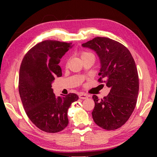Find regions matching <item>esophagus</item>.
<instances>
[{
	"instance_id": "obj_1",
	"label": "esophagus",
	"mask_w": 157,
	"mask_h": 157,
	"mask_svg": "<svg viewBox=\"0 0 157 157\" xmlns=\"http://www.w3.org/2000/svg\"><path fill=\"white\" fill-rule=\"evenodd\" d=\"M79 98L80 99H86V98H89V95L87 94H80L79 95Z\"/></svg>"
}]
</instances>
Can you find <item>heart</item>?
Instances as JSON below:
<instances>
[{
	"mask_svg": "<svg viewBox=\"0 0 157 157\" xmlns=\"http://www.w3.org/2000/svg\"><path fill=\"white\" fill-rule=\"evenodd\" d=\"M91 55H94L92 54L91 52H81V57H82V58H84V57H88V56H91Z\"/></svg>",
	"mask_w": 157,
	"mask_h": 157,
	"instance_id": "1",
	"label": "heart"
}]
</instances>
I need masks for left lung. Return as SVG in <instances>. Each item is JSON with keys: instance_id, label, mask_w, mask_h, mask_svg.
<instances>
[{"instance_id": "obj_1", "label": "left lung", "mask_w": 157, "mask_h": 157, "mask_svg": "<svg viewBox=\"0 0 157 157\" xmlns=\"http://www.w3.org/2000/svg\"><path fill=\"white\" fill-rule=\"evenodd\" d=\"M82 46L96 52L101 66L98 82H104L110 88L109 94L102 99L93 95V119L105 129L120 128L134 111L139 94V75L134 58L123 44L107 37H95Z\"/></svg>"}]
</instances>
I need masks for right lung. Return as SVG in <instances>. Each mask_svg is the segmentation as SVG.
I'll return each mask as SVG.
<instances>
[{
  "instance_id": "right-lung-1",
  "label": "right lung",
  "mask_w": 157,
  "mask_h": 157,
  "mask_svg": "<svg viewBox=\"0 0 157 157\" xmlns=\"http://www.w3.org/2000/svg\"><path fill=\"white\" fill-rule=\"evenodd\" d=\"M71 43L46 40L26 53L19 71L18 91L25 113L39 129L48 133L62 131L68 124V109L78 95L57 97L52 82L62 75L60 59Z\"/></svg>"
}]
</instances>
